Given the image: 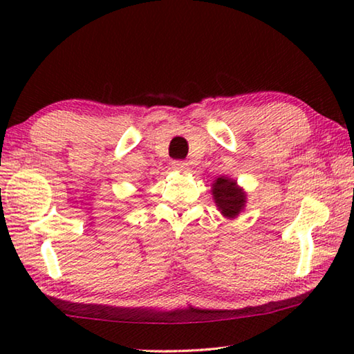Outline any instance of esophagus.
Wrapping results in <instances>:
<instances>
[{
  "mask_svg": "<svg viewBox=\"0 0 354 354\" xmlns=\"http://www.w3.org/2000/svg\"><path fill=\"white\" fill-rule=\"evenodd\" d=\"M171 167H173V170L181 171V173H185L189 170V164L185 162V160H173Z\"/></svg>",
  "mask_w": 354,
  "mask_h": 354,
  "instance_id": "1",
  "label": "esophagus"
}]
</instances>
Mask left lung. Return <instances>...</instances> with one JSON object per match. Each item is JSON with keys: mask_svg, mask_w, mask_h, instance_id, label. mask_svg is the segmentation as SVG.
<instances>
[{"mask_svg": "<svg viewBox=\"0 0 354 354\" xmlns=\"http://www.w3.org/2000/svg\"><path fill=\"white\" fill-rule=\"evenodd\" d=\"M212 195L217 205L218 211L225 215L226 218H234L239 212L245 207V195L243 189L237 185L234 179L231 178H217L212 184Z\"/></svg>", "mask_w": 354, "mask_h": 354, "instance_id": "1", "label": "left lung"}]
</instances>
